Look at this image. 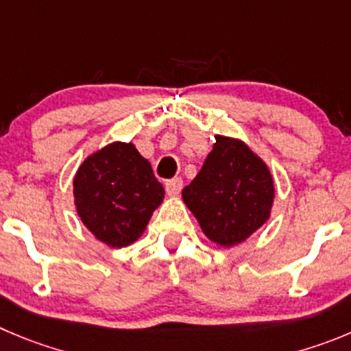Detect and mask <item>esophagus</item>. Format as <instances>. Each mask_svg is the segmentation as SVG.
<instances>
[{
	"label": "esophagus",
	"instance_id": "esophagus-1",
	"mask_svg": "<svg viewBox=\"0 0 351 351\" xmlns=\"http://www.w3.org/2000/svg\"><path fill=\"white\" fill-rule=\"evenodd\" d=\"M182 186H183L182 178L168 180V182H166V194H168L169 197H176V195L182 192Z\"/></svg>",
	"mask_w": 351,
	"mask_h": 351
}]
</instances>
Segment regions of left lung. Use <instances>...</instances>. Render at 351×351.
Here are the masks:
<instances>
[{
  "label": "left lung",
  "instance_id": "1",
  "mask_svg": "<svg viewBox=\"0 0 351 351\" xmlns=\"http://www.w3.org/2000/svg\"><path fill=\"white\" fill-rule=\"evenodd\" d=\"M215 140L201 171L182 191V199L209 241L234 247L270 218L274 176L242 140L225 135H215Z\"/></svg>",
  "mask_w": 351,
  "mask_h": 351
}]
</instances>
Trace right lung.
<instances>
[{
  "instance_id": "1",
  "label": "right lung",
  "mask_w": 351,
  "mask_h": 351,
  "mask_svg": "<svg viewBox=\"0 0 351 351\" xmlns=\"http://www.w3.org/2000/svg\"><path fill=\"white\" fill-rule=\"evenodd\" d=\"M74 206L84 227L109 247L142 237L165 186L133 143L112 142L88 156L74 180Z\"/></svg>"
}]
</instances>
